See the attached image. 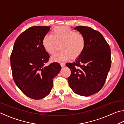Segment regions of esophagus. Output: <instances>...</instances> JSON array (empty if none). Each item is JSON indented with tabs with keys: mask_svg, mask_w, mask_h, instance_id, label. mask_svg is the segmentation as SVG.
Returning <instances> with one entry per match:
<instances>
[{
	"mask_svg": "<svg viewBox=\"0 0 124 124\" xmlns=\"http://www.w3.org/2000/svg\"><path fill=\"white\" fill-rule=\"evenodd\" d=\"M60 64H61V67H64V66H65V63H63V62H61L60 63Z\"/></svg>",
	"mask_w": 124,
	"mask_h": 124,
	"instance_id": "obj_1",
	"label": "esophagus"
}]
</instances>
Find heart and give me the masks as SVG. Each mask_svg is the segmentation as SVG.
Returning <instances> with one entry per match:
<instances>
[{"mask_svg":"<svg viewBox=\"0 0 124 124\" xmlns=\"http://www.w3.org/2000/svg\"><path fill=\"white\" fill-rule=\"evenodd\" d=\"M61 43V51L51 56L54 61H64L79 57L85 46L84 35L68 27L57 26L53 29L51 35H46L42 39V46L47 53L53 54Z\"/></svg>","mask_w":124,"mask_h":124,"instance_id":"heart-1","label":"heart"}]
</instances>
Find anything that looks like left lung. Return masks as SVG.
<instances>
[{
	"label": "left lung",
	"mask_w": 124,
	"mask_h": 124,
	"mask_svg": "<svg viewBox=\"0 0 124 124\" xmlns=\"http://www.w3.org/2000/svg\"><path fill=\"white\" fill-rule=\"evenodd\" d=\"M84 35L85 46L75 61L66 63L70 69L69 85L74 93L89 96L102 88L111 66V49L104 37L90 27L75 28Z\"/></svg>",
	"instance_id": "8db88e82"
}]
</instances>
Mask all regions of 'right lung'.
Returning a JSON list of instances; mask_svg holds the SVG:
<instances>
[{
    "label": "right lung",
    "instance_id": "right-lung-1",
    "mask_svg": "<svg viewBox=\"0 0 124 124\" xmlns=\"http://www.w3.org/2000/svg\"><path fill=\"white\" fill-rule=\"evenodd\" d=\"M50 26H32L20 35L15 42L10 61L16 85L28 97L41 99L50 93L53 79L61 66L57 62L45 66L48 53L42 46L43 37Z\"/></svg>",
    "mask_w": 124,
    "mask_h": 124
}]
</instances>
